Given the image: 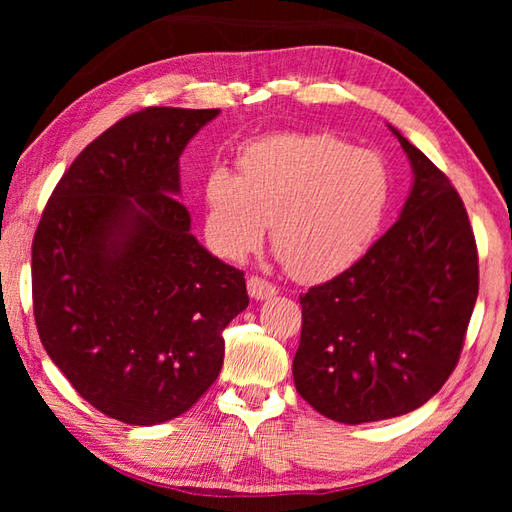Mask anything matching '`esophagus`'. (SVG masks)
I'll return each instance as SVG.
<instances>
[{
	"label": "esophagus",
	"instance_id": "34e87169",
	"mask_svg": "<svg viewBox=\"0 0 512 512\" xmlns=\"http://www.w3.org/2000/svg\"><path fill=\"white\" fill-rule=\"evenodd\" d=\"M248 286V295L257 299V301H264V299H273L277 295V288L270 284V281L262 279V277H250L246 281Z\"/></svg>",
	"mask_w": 512,
	"mask_h": 512
}]
</instances>
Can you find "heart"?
<instances>
[{
	"label": "heart",
	"mask_w": 512,
	"mask_h": 512,
	"mask_svg": "<svg viewBox=\"0 0 512 512\" xmlns=\"http://www.w3.org/2000/svg\"><path fill=\"white\" fill-rule=\"evenodd\" d=\"M239 173L209 169L202 184L204 233L231 262L270 237L299 281L350 268L385 220L391 173L383 156L332 134H277L248 143Z\"/></svg>",
	"instance_id": "1"
}]
</instances>
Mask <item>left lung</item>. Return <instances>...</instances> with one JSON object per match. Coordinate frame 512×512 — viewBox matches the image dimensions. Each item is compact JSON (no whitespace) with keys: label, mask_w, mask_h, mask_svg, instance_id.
Here are the masks:
<instances>
[{"label":"left lung","mask_w":512,"mask_h":512,"mask_svg":"<svg viewBox=\"0 0 512 512\" xmlns=\"http://www.w3.org/2000/svg\"><path fill=\"white\" fill-rule=\"evenodd\" d=\"M413 169L398 222L301 295L292 376L321 416L361 424L422 407L460 361L480 288L475 235L451 180L389 127Z\"/></svg>","instance_id":"1"}]
</instances>
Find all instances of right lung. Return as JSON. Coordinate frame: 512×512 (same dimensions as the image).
I'll use <instances>...</instances> for the list:
<instances>
[{"mask_svg":"<svg viewBox=\"0 0 512 512\" xmlns=\"http://www.w3.org/2000/svg\"><path fill=\"white\" fill-rule=\"evenodd\" d=\"M220 110L145 107L63 173L32 242L39 339L83 400L149 427L191 409L224 363L244 273L191 235L180 156Z\"/></svg>","mask_w":512,"mask_h":512,"instance_id":"obj_1","label":"right lung"}]
</instances>
